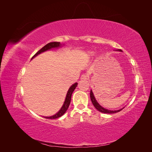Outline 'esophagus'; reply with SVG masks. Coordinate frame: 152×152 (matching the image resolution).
<instances>
[{"label":"esophagus","mask_w":152,"mask_h":152,"mask_svg":"<svg viewBox=\"0 0 152 152\" xmlns=\"http://www.w3.org/2000/svg\"><path fill=\"white\" fill-rule=\"evenodd\" d=\"M88 79H89V76L86 74H83L80 77L81 80H88Z\"/></svg>","instance_id":"34e87169"}]
</instances>
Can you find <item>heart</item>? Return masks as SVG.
<instances>
[{
	"label": "heart",
	"mask_w": 152,
	"mask_h": 152,
	"mask_svg": "<svg viewBox=\"0 0 152 152\" xmlns=\"http://www.w3.org/2000/svg\"><path fill=\"white\" fill-rule=\"evenodd\" d=\"M89 54L90 55V56H92V55H93V52H89Z\"/></svg>",
	"instance_id": "obj_1"
}]
</instances>
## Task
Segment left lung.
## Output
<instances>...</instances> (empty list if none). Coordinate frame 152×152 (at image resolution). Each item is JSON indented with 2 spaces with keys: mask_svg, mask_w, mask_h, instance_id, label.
Returning a JSON list of instances; mask_svg holds the SVG:
<instances>
[{
  "mask_svg": "<svg viewBox=\"0 0 152 152\" xmlns=\"http://www.w3.org/2000/svg\"><path fill=\"white\" fill-rule=\"evenodd\" d=\"M117 51H120V52H122V50L121 49H117L116 50ZM90 97H91V102L92 103H93V105L94 106V107L97 109L99 112H102V113H110V114H112V113H117V112H118L121 111V110L124 108H121L120 110H108V109H106L104 108H103V107H102L97 102V100L96 99L94 96V94H93V92L92 90H91V92H90Z\"/></svg>",
  "mask_w": 152,
  "mask_h": 152,
  "instance_id": "8db88e82",
  "label": "left lung"
}]
</instances>
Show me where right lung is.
Listing matches in <instances>:
<instances>
[{
  "mask_svg": "<svg viewBox=\"0 0 152 152\" xmlns=\"http://www.w3.org/2000/svg\"><path fill=\"white\" fill-rule=\"evenodd\" d=\"M62 45H64V44H60V42H50L48 43V44H46L42 48L40 49L39 51L34 56L31 58V59H32L33 58H34L35 57H36L37 55L41 54L42 53H44L45 51H46V50H50L51 49H54V48H60L61 47ZM77 83L73 84L72 86H71V87H70V88H69L68 92H67V94L66 96V98H65V102H64V103L62 106V107L61 108V109L59 110V112H58V113H56L55 115L53 116H50V117H44L45 118H49V119H54V118H57L61 117L65 113L66 110H68V107H69V105L70 104V102H71V98H72V94L73 93V91H74L76 88V87L77 86Z\"/></svg>",
  "mask_w": 152,
  "mask_h": 152,
  "instance_id": "obj_1",
  "label": "right lung"
}]
</instances>
